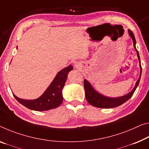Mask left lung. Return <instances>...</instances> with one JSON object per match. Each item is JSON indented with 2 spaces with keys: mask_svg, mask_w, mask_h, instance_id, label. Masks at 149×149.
I'll list each match as a JSON object with an SVG mask.
<instances>
[{
  "mask_svg": "<svg viewBox=\"0 0 149 149\" xmlns=\"http://www.w3.org/2000/svg\"><path fill=\"white\" fill-rule=\"evenodd\" d=\"M129 34L130 37L132 38V40H133L134 47L136 49L137 56H138V58L139 60V63H140V68H141V74L139 79L137 82H136L135 86H134V88L130 91L129 93L127 94L125 96L120 97H116V98H111L103 96L101 94L98 93L97 91H96L93 87L91 86L90 82L86 81V80H84V90H85V97L86 100L89 104L93 105L94 107H98V108H102V109H110V108H114V107H116L120 106L123 103H125L126 101H127L129 98L132 97L133 93L135 91L136 88L139 85V81H140L141 77V72H142V67L141 65V60L140 56H139V52L137 51L135 47L136 45V40L134 38V34L129 29Z\"/></svg>",
  "mask_w": 149,
  "mask_h": 149,
  "instance_id": "8db88e82",
  "label": "left lung"
}]
</instances>
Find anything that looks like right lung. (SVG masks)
Segmentation results:
<instances>
[{"instance_id":"obj_1","label":"right lung","mask_w":149,"mask_h":149,"mask_svg":"<svg viewBox=\"0 0 149 149\" xmlns=\"http://www.w3.org/2000/svg\"><path fill=\"white\" fill-rule=\"evenodd\" d=\"M72 69V66L69 65L57 73L56 76L45 92L36 99H21L14 94L13 95L20 104L33 111H43L56 108L60 106L63 102V97L62 91L67 81L68 72Z\"/></svg>"}]
</instances>
